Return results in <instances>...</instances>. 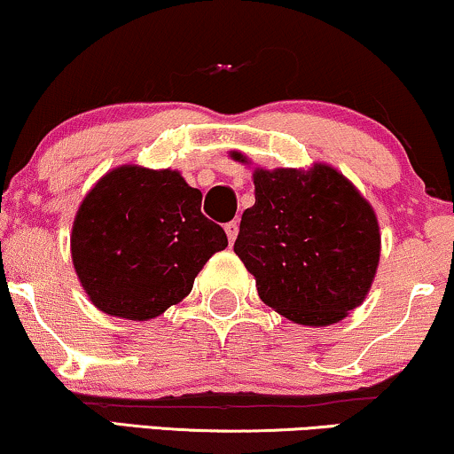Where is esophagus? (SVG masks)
<instances>
[{
    "mask_svg": "<svg viewBox=\"0 0 454 454\" xmlns=\"http://www.w3.org/2000/svg\"><path fill=\"white\" fill-rule=\"evenodd\" d=\"M238 231H239V225H238V221H231V223H227V225H225V233H227V239H229V244H233L235 238H238Z\"/></svg>",
    "mask_w": 454,
    "mask_h": 454,
    "instance_id": "obj_1",
    "label": "esophagus"
}]
</instances>
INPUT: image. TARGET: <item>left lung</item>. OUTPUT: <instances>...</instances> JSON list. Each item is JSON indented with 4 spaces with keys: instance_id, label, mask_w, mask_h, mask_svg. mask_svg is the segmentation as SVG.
<instances>
[{
    "instance_id": "1",
    "label": "left lung",
    "mask_w": 454,
    "mask_h": 454,
    "mask_svg": "<svg viewBox=\"0 0 454 454\" xmlns=\"http://www.w3.org/2000/svg\"><path fill=\"white\" fill-rule=\"evenodd\" d=\"M233 158H246L233 152ZM252 208L235 254L264 304L302 325L338 323L367 296L380 262V227L355 185L325 164L310 173L254 170Z\"/></svg>"
}]
</instances>
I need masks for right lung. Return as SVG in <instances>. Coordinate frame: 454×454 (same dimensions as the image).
Segmentation results:
<instances>
[{
  "label": "right lung",
  "mask_w": 454,
  "mask_h": 454,
  "mask_svg": "<svg viewBox=\"0 0 454 454\" xmlns=\"http://www.w3.org/2000/svg\"><path fill=\"white\" fill-rule=\"evenodd\" d=\"M200 206L202 193L176 170L121 167L102 176L81 204L70 238L91 302L131 321L181 302L206 261L227 248L223 227Z\"/></svg>",
  "instance_id": "add662e5"
}]
</instances>
